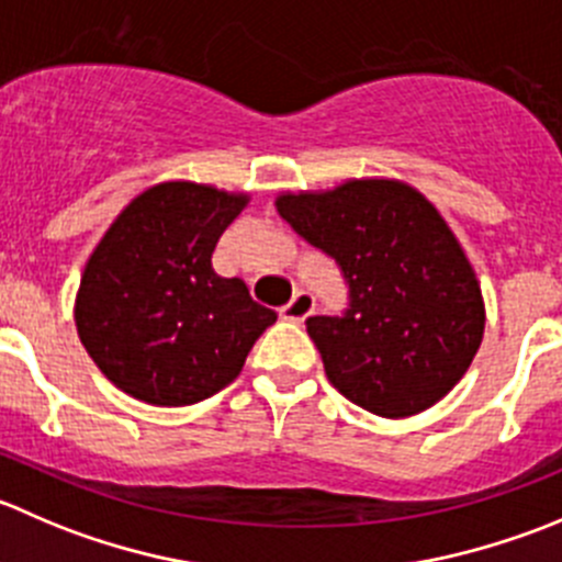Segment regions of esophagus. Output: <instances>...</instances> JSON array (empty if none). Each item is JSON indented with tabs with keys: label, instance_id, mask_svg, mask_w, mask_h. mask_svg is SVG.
<instances>
[{
	"label": "esophagus",
	"instance_id": "34e87169",
	"mask_svg": "<svg viewBox=\"0 0 562 562\" xmlns=\"http://www.w3.org/2000/svg\"><path fill=\"white\" fill-rule=\"evenodd\" d=\"M315 313V299L310 296L307 291H296L293 293L291 302L285 304V307L280 310V315L285 321H293V324H302L304 318H310V315Z\"/></svg>",
	"mask_w": 562,
	"mask_h": 562
}]
</instances>
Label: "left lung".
Listing matches in <instances>:
<instances>
[{
	"instance_id": "1",
	"label": "left lung",
	"mask_w": 562,
	"mask_h": 562,
	"mask_svg": "<svg viewBox=\"0 0 562 562\" xmlns=\"http://www.w3.org/2000/svg\"><path fill=\"white\" fill-rule=\"evenodd\" d=\"M277 211L348 282L346 313L307 318L331 386L390 419L442 401L486 329L475 269L442 214L392 178L285 192Z\"/></svg>"
}]
</instances>
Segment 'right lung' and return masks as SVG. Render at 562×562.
Returning <instances> with one entry per match:
<instances>
[{"mask_svg":"<svg viewBox=\"0 0 562 562\" xmlns=\"http://www.w3.org/2000/svg\"><path fill=\"white\" fill-rule=\"evenodd\" d=\"M249 194L167 181L136 194L81 274L76 331L101 373L150 406H189L241 373L277 321L238 277L211 266Z\"/></svg>","mask_w":562,"mask_h":562,"instance_id":"right-lung-1","label":"right lung"}]
</instances>
